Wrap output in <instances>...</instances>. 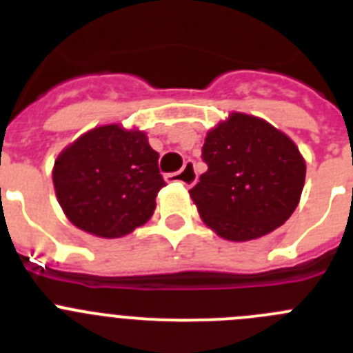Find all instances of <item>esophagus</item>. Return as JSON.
<instances>
[{
  "label": "esophagus",
  "instance_id": "34e87169",
  "mask_svg": "<svg viewBox=\"0 0 353 353\" xmlns=\"http://www.w3.org/2000/svg\"><path fill=\"white\" fill-rule=\"evenodd\" d=\"M168 182H180L182 185L185 187H192L198 180V173H196V168H194V162L192 161H187L183 164V168L176 173H170L166 176Z\"/></svg>",
  "mask_w": 353,
  "mask_h": 353
}]
</instances>
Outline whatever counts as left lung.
I'll use <instances>...</instances> for the list:
<instances>
[{"mask_svg":"<svg viewBox=\"0 0 353 353\" xmlns=\"http://www.w3.org/2000/svg\"><path fill=\"white\" fill-rule=\"evenodd\" d=\"M201 157L208 170L189 194L223 239L267 235L297 208L305 162L295 143L261 118L230 114L207 134Z\"/></svg>","mask_w":353,"mask_h":353,"instance_id":"8db88e82","label":"left lung"}]
</instances>
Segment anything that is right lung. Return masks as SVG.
<instances>
[{"mask_svg":"<svg viewBox=\"0 0 353 353\" xmlns=\"http://www.w3.org/2000/svg\"><path fill=\"white\" fill-rule=\"evenodd\" d=\"M52 182L68 221L102 239L145 224L166 185L146 134L117 123L92 129L67 146L56 159Z\"/></svg>","mask_w":353,"mask_h":353,"instance_id":"right-lung-1","label":"right lung"}]
</instances>
